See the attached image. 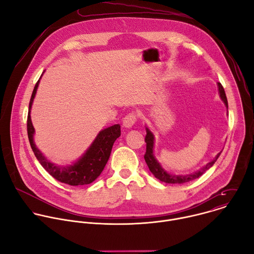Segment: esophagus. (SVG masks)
<instances>
[{
	"label": "esophagus",
	"mask_w": 254,
	"mask_h": 254,
	"mask_svg": "<svg viewBox=\"0 0 254 254\" xmlns=\"http://www.w3.org/2000/svg\"><path fill=\"white\" fill-rule=\"evenodd\" d=\"M135 122H136V115L134 113H130L124 118L123 126L127 128H129L135 124Z\"/></svg>",
	"instance_id": "obj_1"
}]
</instances>
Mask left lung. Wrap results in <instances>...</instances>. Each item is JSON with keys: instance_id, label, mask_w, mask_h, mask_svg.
I'll use <instances>...</instances> for the list:
<instances>
[{"instance_id": "left-lung-1", "label": "left lung", "mask_w": 254, "mask_h": 254, "mask_svg": "<svg viewBox=\"0 0 254 254\" xmlns=\"http://www.w3.org/2000/svg\"><path fill=\"white\" fill-rule=\"evenodd\" d=\"M218 87H219L220 97L223 100V102L225 103L226 107L228 108V102H227V98H226V94H225L224 88L221 85V83H219V82H218ZM146 129H147V134H146V138H144V140H146V142H147V150H146V154H144L143 158H144V161H146L150 171L152 172V174L157 179H159L160 181H162V182H164V183H168V184H183V183L190 182V181L199 178L200 176H202L208 169H210L215 164V162L217 161V159L219 158V156L221 154V153H219L218 155L215 157V159L213 161H211L206 166H204L199 171H197V172H195L193 174H189V175H186V176L171 175V174H169L168 172H166L162 168L160 163L155 158L154 152H153L154 151V140H155V137H154L153 132L148 127H146Z\"/></svg>"}]
</instances>
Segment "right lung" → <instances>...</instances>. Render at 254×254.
Here are the masks:
<instances>
[{"label": "right lung", "mask_w": 254, "mask_h": 254, "mask_svg": "<svg viewBox=\"0 0 254 254\" xmlns=\"http://www.w3.org/2000/svg\"><path fill=\"white\" fill-rule=\"evenodd\" d=\"M39 82L40 79L36 83L34 90L32 92L27 119L28 137L35 157L37 158L42 167L54 179H56L61 183L68 184L70 186H81L92 183L101 174L108 159H110L114 142L121 135V126L115 125L113 127L100 130L95 139L93 140V142L91 143V146L87 149L83 156H81V158L77 160V162H75L73 165H70L67 167H60L49 162L44 157V155L38 150V148L36 147V144L34 142L33 136L35 129L33 127L30 116L32 103L36 95V91H37Z\"/></svg>", "instance_id": "obj_1"}]
</instances>
